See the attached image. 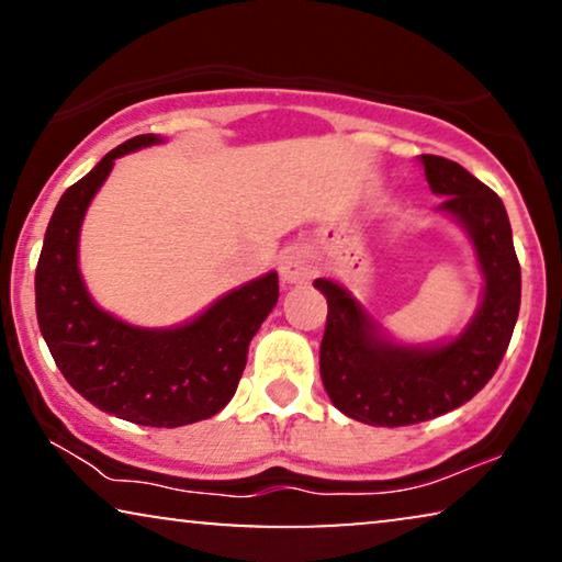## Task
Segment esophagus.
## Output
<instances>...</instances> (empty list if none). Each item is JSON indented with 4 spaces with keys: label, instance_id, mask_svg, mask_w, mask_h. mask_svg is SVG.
<instances>
[{
    "label": "esophagus",
    "instance_id": "34e87169",
    "mask_svg": "<svg viewBox=\"0 0 562 562\" xmlns=\"http://www.w3.org/2000/svg\"><path fill=\"white\" fill-rule=\"evenodd\" d=\"M279 271H281L283 283H291V286H296V283H306L312 279V276H314V260L306 250L291 248L281 256Z\"/></svg>",
    "mask_w": 562,
    "mask_h": 562
}]
</instances>
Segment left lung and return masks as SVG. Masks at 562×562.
I'll list each match as a JSON object with an SVG mask.
<instances>
[{"mask_svg": "<svg viewBox=\"0 0 562 562\" xmlns=\"http://www.w3.org/2000/svg\"><path fill=\"white\" fill-rule=\"evenodd\" d=\"M429 189L471 235L483 273V302L458 337L440 345L389 340L348 289L317 279L327 296L319 373L327 396L348 417L373 427L427 422L471 402L496 373L519 317L521 271L504 202L456 160L419 156Z\"/></svg>", "mask_w": 562, "mask_h": 562, "instance_id": "1", "label": "left lung"}]
</instances>
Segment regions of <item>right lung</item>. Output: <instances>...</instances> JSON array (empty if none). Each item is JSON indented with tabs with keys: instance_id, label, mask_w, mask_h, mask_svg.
<instances>
[{
	"instance_id": "obj_1",
	"label": "right lung",
	"mask_w": 562,
	"mask_h": 562,
	"mask_svg": "<svg viewBox=\"0 0 562 562\" xmlns=\"http://www.w3.org/2000/svg\"><path fill=\"white\" fill-rule=\"evenodd\" d=\"M164 143L137 135L68 187L45 229L35 271L37 325L64 379L106 414L143 427L214 417L248 363L252 335L279 302L276 271L233 289L187 325L148 329L99 310L79 271V233L91 199L125 153Z\"/></svg>"
}]
</instances>
